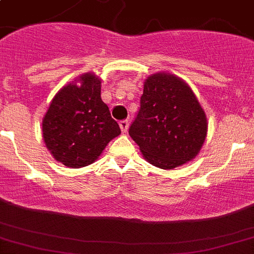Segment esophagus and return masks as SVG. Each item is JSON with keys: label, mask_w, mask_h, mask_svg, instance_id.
<instances>
[{"label": "esophagus", "mask_w": 254, "mask_h": 254, "mask_svg": "<svg viewBox=\"0 0 254 254\" xmlns=\"http://www.w3.org/2000/svg\"><path fill=\"white\" fill-rule=\"evenodd\" d=\"M119 127H121L122 132H127V127H129V122H127V119H124V121H121V122H119Z\"/></svg>", "instance_id": "1"}]
</instances>
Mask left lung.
<instances>
[{"mask_svg":"<svg viewBox=\"0 0 254 254\" xmlns=\"http://www.w3.org/2000/svg\"><path fill=\"white\" fill-rule=\"evenodd\" d=\"M206 131L205 112L188 84L168 73L147 78L129 135L152 165L171 170L191 160Z\"/></svg>","mask_w":254,"mask_h":254,"instance_id":"1","label":"left lung"}]
</instances>
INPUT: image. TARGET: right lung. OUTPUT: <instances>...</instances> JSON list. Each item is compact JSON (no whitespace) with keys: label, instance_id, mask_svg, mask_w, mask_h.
Listing matches in <instances>:
<instances>
[{"label":"right lung","instance_id":"1","mask_svg":"<svg viewBox=\"0 0 254 254\" xmlns=\"http://www.w3.org/2000/svg\"><path fill=\"white\" fill-rule=\"evenodd\" d=\"M55 95L43 118V138L53 157L72 169L94 163L121 133L101 100V80L86 73Z\"/></svg>","mask_w":254,"mask_h":254}]
</instances>
